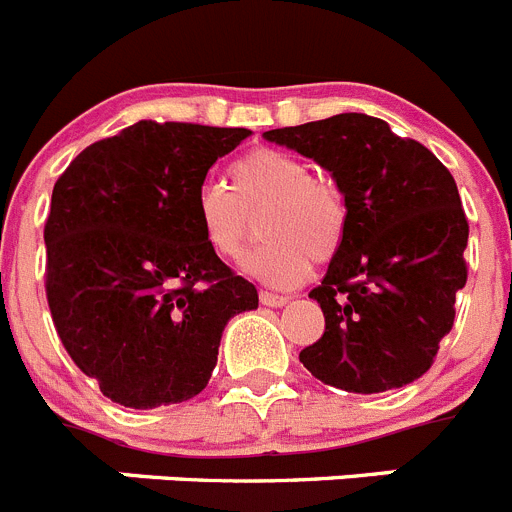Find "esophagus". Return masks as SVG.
Returning <instances> with one entry per match:
<instances>
[{
	"label": "esophagus",
	"mask_w": 512,
	"mask_h": 512,
	"mask_svg": "<svg viewBox=\"0 0 512 512\" xmlns=\"http://www.w3.org/2000/svg\"><path fill=\"white\" fill-rule=\"evenodd\" d=\"M259 300H261V305H266V307H282V305H287L289 297L274 295V292H261Z\"/></svg>",
	"instance_id": "obj_1"
}]
</instances>
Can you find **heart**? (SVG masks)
Instances as JSON below:
<instances>
[{
	"label": "heart",
	"instance_id": "b5f03b06",
	"mask_svg": "<svg viewBox=\"0 0 512 512\" xmlns=\"http://www.w3.org/2000/svg\"><path fill=\"white\" fill-rule=\"evenodd\" d=\"M233 187L207 182L194 194V220L215 256L235 261L253 235L256 251L243 259L251 277L271 287H295L312 261L328 264L348 233V207L341 189L312 174V166L277 148H256L230 166Z\"/></svg>",
	"mask_w": 512,
	"mask_h": 512
}]
</instances>
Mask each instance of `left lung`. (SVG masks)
Listing matches in <instances>:
<instances>
[{
  "label": "left lung",
  "instance_id": "1",
  "mask_svg": "<svg viewBox=\"0 0 512 512\" xmlns=\"http://www.w3.org/2000/svg\"><path fill=\"white\" fill-rule=\"evenodd\" d=\"M266 140L312 158L346 197L348 233L310 292L323 336L300 361L359 395L405 387L431 369L467 284V215L449 169L379 117L343 112Z\"/></svg>",
  "mask_w": 512,
  "mask_h": 512
}]
</instances>
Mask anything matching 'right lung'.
<instances>
[{"label":"right lung","instance_id":"1","mask_svg":"<svg viewBox=\"0 0 512 512\" xmlns=\"http://www.w3.org/2000/svg\"><path fill=\"white\" fill-rule=\"evenodd\" d=\"M251 130L140 120L58 176L45 295L63 348L133 410L200 395L228 320L259 292L202 241L194 194Z\"/></svg>","mask_w":512,"mask_h":512}]
</instances>
